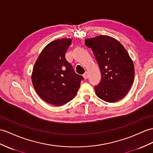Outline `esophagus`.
I'll list each match as a JSON object with an SVG mask.
<instances>
[{"label": "esophagus", "instance_id": "esophagus-1", "mask_svg": "<svg viewBox=\"0 0 153 153\" xmlns=\"http://www.w3.org/2000/svg\"><path fill=\"white\" fill-rule=\"evenodd\" d=\"M83 76L85 79H88V72L85 71L84 74H83Z\"/></svg>", "mask_w": 153, "mask_h": 153}]
</instances>
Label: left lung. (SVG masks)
<instances>
[{"label":"left lung","mask_w":153,"mask_h":153,"mask_svg":"<svg viewBox=\"0 0 153 153\" xmlns=\"http://www.w3.org/2000/svg\"><path fill=\"white\" fill-rule=\"evenodd\" d=\"M101 72V80L95 86L97 95L108 102H114L127 94L134 79V67L125 47L108 36L86 39Z\"/></svg>","instance_id":"left-lung-1"}]
</instances>
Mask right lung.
<instances>
[{"mask_svg":"<svg viewBox=\"0 0 153 153\" xmlns=\"http://www.w3.org/2000/svg\"><path fill=\"white\" fill-rule=\"evenodd\" d=\"M71 39L63 38L48 43L33 66L32 81L36 91L45 101L60 106L77 94L82 76L76 74L65 58Z\"/></svg>","mask_w":153,"mask_h":153,"instance_id":"1","label":"right lung"}]
</instances>
